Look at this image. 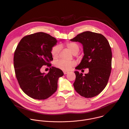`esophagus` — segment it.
<instances>
[{
  "label": "esophagus",
  "instance_id": "esophagus-1",
  "mask_svg": "<svg viewBox=\"0 0 129 129\" xmlns=\"http://www.w3.org/2000/svg\"><path fill=\"white\" fill-rule=\"evenodd\" d=\"M69 72H66V71H64L63 72V74H69Z\"/></svg>",
  "mask_w": 129,
  "mask_h": 129
}]
</instances>
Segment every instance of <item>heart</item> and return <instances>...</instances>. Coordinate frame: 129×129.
<instances>
[{
	"label": "heart",
	"instance_id": "heart-1",
	"mask_svg": "<svg viewBox=\"0 0 129 129\" xmlns=\"http://www.w3.org/2000/svg\"><path fill=\"white\" fill-rule=\"evenodd\" d=\"M66 46L68 50L70 51L73 55L76 54L79 50V47L77 44L74 42H69L66 44ZM60 46L59 45H55L51 50V55L53 58L56 59L58 57L60 51ZM76 64L75 61H66L62 60L57 61L55 62V67L60 70L63 71H70L73 67Z\"/></svg>",
	"mask_w": 129,
	"mask_h": 129
}]
</instances>
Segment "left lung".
I'll return each instance as SVG.
<instances>
[{
  "label": "left lung",
  "instance_id": "1",
  "mask_svg": "<svg viewBox=\"0 0 129 129\" xmlns=\"http://www.w3.org/2000/svg\"><path fill=\"white\" fill-rule=\"evenodd\" d=\"M70 40L80 43L83 48L84 56L75 69H89V73L84 75L74 72V89L83 97L92 98L102 92L107 84L112 65L110 46L103 35L90 31L81 33Z\"/></svg>",
  "mask_w": 129,
  "mask_h": 129
}]
</instances>
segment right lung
Masks as SVG:
<instances>
[{
  "label": "right lung",
  "instance_id": "add662e5",
  "mask_svg": "<svg viewBox=\"0 0 129 129\" xmlns=\"http://www.w3.org/2000/svg\"><path fill=\"white\" fill-rule=\"evenodd\" d=\"M57 41L43 32H38L23 37L16 49L14 67L19 84L26 94L38 100L48 98L56 91L59 77L62 71L52 67V48ZM44 65L50 67L48 74L40 70Z\"/></svg>",
  "mask_w": 129,
  "mask_h": 129
}]
</instances>
